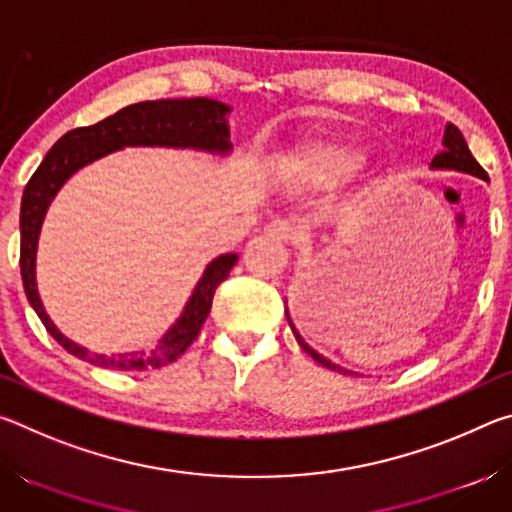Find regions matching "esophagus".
I'll list each match as a JSON object with an SVG mask.
<instances>
[{"instance_id":"obj_1","label":"esophagus","mask_w":512,"mask_h":512,"mask_svg":"<svg viewBox=\"0 0 512 512\" xmlns=\"http://www.w3.org/2000/svg\"><path fill=\"white\" fill-rule=\"evenodd\" d=\"M266 235L273 237V239H280V241H287V244H293L300 237V232L296 225L291 221H284V219H275L266 225Z\"/></svg>"}]
</instances>
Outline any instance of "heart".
<instances>
[{"label": "heart", "mask_w": 512, "mask_h": 512, "mask_svg": "<svg viewBox=\"0 0 512 512\" xmlns=\"http://www.w3.org/2000/svg\"><path fill=\"white\" fill-rule=\"evenodd\" d=\"M368 151L339 135H314L280 160L282 171L302 187H332L366 167Z\"/></svg>", "instance_id": "1"}]
</instances>
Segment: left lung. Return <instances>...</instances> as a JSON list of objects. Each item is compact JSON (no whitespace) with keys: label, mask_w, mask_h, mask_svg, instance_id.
Masks as SVG:
<instances>
[{"label":"left lung","mask_w":512,"mask_h":512,"mask_svg":"<svg viewBox=\"0 0 512 512\" xmlns=\"http://www.w3.org/2000/svg\"><path fill=\"white\" fill-rule=\"evenodd\" d=\"M443 146H445V149L440 151V153L436 155V158L431 160V169L461 171V173H470V176H476V178H481V180H488V173H485L481 164L474 160V155L470 153V149H467V142H465L463 133L458 131V128H456L454 124H447V126H445ZM284 305H287V302H284ZM284 314H287L289 327H291L293 336H296L298 345H300L302 350H305V352L309 354L311 359L318 361V363H323V366H325V368H329V370L343 372V375H354L352 370H345V368H341V366H336V363H332L329 359H325L323 354H318L314 348H311V345H309V343L300 336V332L296 329V325H293V320H291V316H289V309H287V307H284Z\"/></svg>","instance_id":"obj_1"}]
</instances>
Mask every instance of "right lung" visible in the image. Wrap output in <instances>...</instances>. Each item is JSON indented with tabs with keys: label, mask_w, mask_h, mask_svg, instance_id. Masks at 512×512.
<instances>
[{
	"label": "right lung",
	"mask_w": 512,
	"mask_h": 512,
	"mask_svg": "<svg viewBox=\"0 0 512 512\" xmlns=\"http://www.w3.org/2000/svg\"><path fill=\"white\" fill-rule=\"evenodd\" d=\"M230 106L221 101L196 97V99H162L142 101L121 108L115 115L106 117L94 126L74 128L65 133L51 146L45 160L33 173L24 187L20 207V271L24 293L36 309L47 332L63 345V348L92 366L112 370H146L160 368L176 361L189 345L196 341L198 332L210 314L214 291L230 275V268L237 264V253H225L212 259L205 266L201 280L189 296L183 314L178 316L167 334L162 336L151 352H126L106 357L94 354L83 345L69 341L54 325L42 305L36 282V253L40 228L45 214L54 201L58 189L63 187L76 171L85 164L103 158L124 146H169V149H194L216 155H228L232 151L228 115Z\"/></svg>",
	"instance_id": "1"
}]
</instances>
